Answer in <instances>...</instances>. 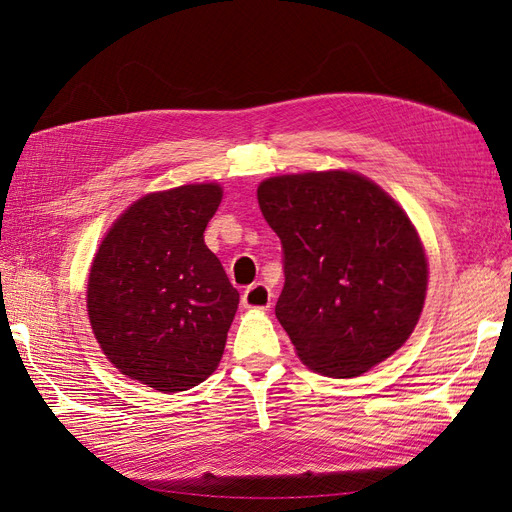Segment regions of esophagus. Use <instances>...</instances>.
Instances as JSON below:
<instances>
[{"label":"esophagus","mask_w":512,"mask_h":512,"mask_svg":"<svg viewBox=\"0 0 512 512\" xmlns=\"http://www.w3.org/2000/svg\"><path fill=\"white\" fill-rule=\"evenodd\" d=\"M241 303L247 309H269L271 307V290L260 282L252 284L243 292Z\"/></svg>","instance_id":"1"}]
</instances>
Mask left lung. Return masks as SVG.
<instances>
[{
	"label": "left lung",
	"instance_id": "8db88e82",
	"mask_svg": "<svg viewBox=\"0 0 512 512\" xmlns=\"http://www.w3.org/2000/svg\"><path fill=\"white\" fill-rule=\"evenodd\" d=\"M258 205L284 252L275 316L309 369L354 378L406 344L427 258L380 185L348 170L280 175L258 185Z\"/></svg>",
	"mask_w": 512,
	"mask_h": 512
}]
</instances>
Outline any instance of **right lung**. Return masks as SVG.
<instances>
[{
  "label": "right lung",
  "mask_w": 512,
  "mask_h": 512,
  "mask_svg": "<svg viewBox=\"0 0 512 512\" xmlns=\"http://www.w3.org/2000/svg\"><path fill=\"white\" fill-rule=\"evenodd\" d=\"M222 203L218 183L138 198L91 262L87 314L123 376L162 393L188 391L220 365L239 292L203 232Z\"/></svg>",
  "instance_id": "1"
}]
</instances>
